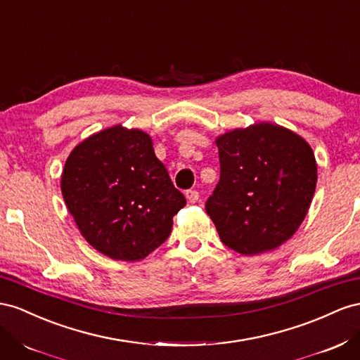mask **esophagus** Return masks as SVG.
Returning a JSON list of instances; mask_svg holds the SVG:
<instances>
[{
  "instance_id": "esophagus-1",
  "label": "esophagus",
  "mask_w": 360,
  "mask_h": 360,
  "mask_svg": "<svg viewBox=\"0 0 360 360\" xmlns=\"http://www.w3.org/2000/svg\"><path fill=\"white\" fill-rule=\"evenodd\" d=\"M186 198L189 202H197L200 198V193L197 191H186Z\"/></svg>"
}]
</instances>
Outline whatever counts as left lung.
I'll use <instances>...</instances> for the list:
<instances>
[{"label":"left lung","mask_w":360,"mask_h":360,"mask_svg":"<svg viewBox=\"0 0 360 360\" xmlns=\"http://www.w3.org/2000/svg\"><path fill=\"white\" fill-rule=\"evenodd\" d=\"M221 176L206 212L222 244L244 256L276 250L306 218L316 188L310 145L271 122L217 138Z\"/></svg>","instance_id":"8db88e82"}]
</instances>
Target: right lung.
Segmentation results:
<instances>
[{"mask_svg":"<svg viewBox=\"0 0 360 360\" xmlns=\"http://www.w3.org/2000/svg\"><path fill=\"white\" fill-rule=\"evenodd\" d=\"M60 188L83 238L104 256L125 262L160 247L186 204L154 154L150 134L121 124L77 145Z\"/></svg>","mask_w":360,"mask_h":360,"instance_id":"1","label":"right lung"}]
</instances>
